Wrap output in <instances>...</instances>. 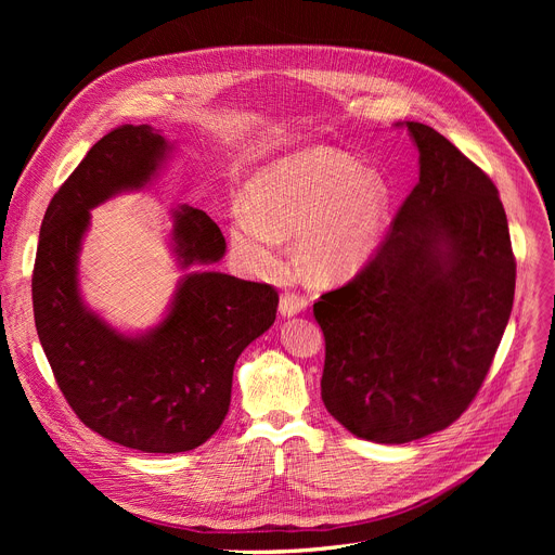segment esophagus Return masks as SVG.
Segmentation results:
<instances>
[{"instance_id":"1","label":"esophagus","mask_w":555,"mask_h":555,"mask_svg":"<svg viewBox=\"0 0 555 555\" xmlns=\"http://www.w3.org/2000/svg\"><path fill=\"white\" fill-rule=\"evenodd\" d=\"M306 306H308L306 297H301V295H297V293H285V295H281L279 310H281L283 317H295V314L304 312Z\"/></svg>"}]
</instances>
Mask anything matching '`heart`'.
<instances>
[{"label": "heart", "instance_id": "obj_1", "mask_svg": "<svg viewBox=\"0 0 555 555\" xmlns=\"http://www.w3.org/2000/svg\"><path fill=\"white\" fill-rule=\"evenodd\" d=\"M391 214V189L373 170L335 149L314 145L258 170L247 207L231 211L229 238L254 274L276 270L281 243L297 233L295 256L317 281L358 274L380 251Z\"/></svg>", "mask_w": 555, "mask_h": 555}]
</instances>
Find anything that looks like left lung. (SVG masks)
Returning <instances> with one entry per match:
<instances>
[{
	"label": "left lung",
	"instance_id": "8db88e82",
	"mask_svg": "<svg viewBox=\"0 0 555 555\" xmlns=\"http://www.w3.org/2000/svg\"><path fill=\"white\" fill-rule=\"evenodd\" d=\"M404 126L421 153L418 184L380 251L312 306L326 339V410L375 443L423 439L468 410L515 297L498 186L434 128Z\"/></svg>",
	"mask_w": 555,
	"mask_h": 555
}]
</instances>
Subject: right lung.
Here are the masks:
<instances>
[{"label":"right lung","instance_id":"obj_1","mask_svg":"<svg viewBox=\"0 0 555 555\" xmlns=\"http://www.w3.org/2000/svg\"><path fill=\"white\" fill-rule=\"evenodd\" d=\"M168 153L151 126H119L99 139L51 197L36 251L34 314L53 377L82 425L141 452H189L222 425L233 364L276 319L268 283L220 272L182 279L164 322L128 337L87 310L78 293V251L90 209L151 182ZM182 268L224 254L220 227L199 209L172 211Z\"/></svg>","mask_w":555,"mask_h":555}]
</instances>
